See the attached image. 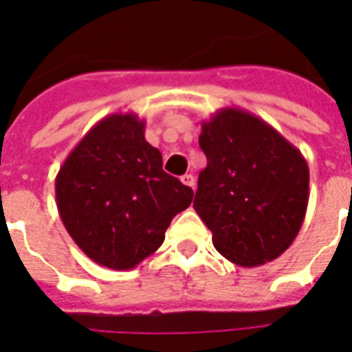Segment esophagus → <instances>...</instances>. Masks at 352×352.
Listing matches in <instances>:
<instances>
[{
	"label": "esophagus",
	"instance_id": "1",
	"mask_svg": "<svg viewBox=\"0 0 352 352\" xmlns=\"http://www.w3.org/2000/svg\"><path fill=\"white\" fill-rule=\"evenodd\" d=\"M182 184L184 185H187V187H190V189H195V185H196V179H195V176H192V174H184V176H182Z\"/></svg>",
	"mask_w": 352,
	"mask_h": 352
}]
</instances>
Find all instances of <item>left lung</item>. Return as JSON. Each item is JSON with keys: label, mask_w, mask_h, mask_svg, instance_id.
<instances>
[{"label": "left lung", "mask_w": 352, "mask_h": 352, "mask_svg": "<svg viewBox=\"0 0 352 352\" xmlns=\"http://www.w3.org/2000/svg\"><path fill=\"white\" fill-rule=\"evenodd\" d=\"M207 167L195 211L228 261L253 268L288 250L309 206V165L274 126L241 108L201 122Z\"/></svg>", "instance_id": "8db88e82"}]
</instances>
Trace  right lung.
I'll return each instance as SVG.
<instances>
[{
  "label": "right lung",
  "instance_id": "1",
  "mask_svg": "<svg viewBox=\"0 0 352 352\" xmlns=\"http://www.w3.org/2000/svg\"><path fill=\"white\" fill-rule=\"evenodd\" d=\"M54 195L65 230L91 261L132 270L162 246L195 192L163 170L145 121L121 111L97 122L65 157Z\"/></svg>",
  "mask_w": 352,
  "mask_h": 352
}]
</instances>
